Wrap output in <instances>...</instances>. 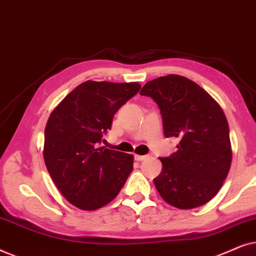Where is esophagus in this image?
<instances>
[{
  "mask_svg": "<svg viewBox=\"0 0 256 256\" xmlns=\"http://www.w3.org/2000/svg\"><path fill=\"white\" fill-rule=\"evenodd\" d=\"M146 158H148L146 155H135V160H138V162H141V160H144Z\"/></svg>",
  "mask_w": 256,
  "mask_h": 256,
  "instance_id": "obj_1",
  "label": "esophagus"
}]
</instances>
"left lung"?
<instances>
[{
    "mask_svg": "<svg viewBox=\"0 0 256 256\" xmlns=\"http://www.w3.org/2000/svg\"><path fill=\"white\" fill-rule=\"evenodd\" d=\"M141 96L160 110L166 138H176L177 152L160 157L163 170L154 180L164 200L194 208L218 194L232 162L230 128L222 107L200 86L177 74L148 82Z\"/></svg>",
    "mask_w": 256,
    "mask_h": 256,
    "instance_id": "8db88e82",
    "label": "left lung"
}]
</instances>
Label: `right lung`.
<instances>
[{"instance_id":"add662e5","label":"right lung","mask_w":256,"mask_h":256,"mask_svg":"<svg viewBox=\"0 0 256 256\" xmlns=\"http://www.w3.org/2000/svg\"><path fill=\"white\" fill-rule=\"evenodd\" d=\"M138 82H88L76 87L48 118L44 160L62 194L93 211L116 197L132 171L134 156L99 144L114 114L136 96Z\"/></svg>"}]
</instances>
